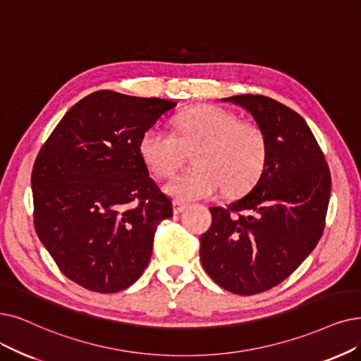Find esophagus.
<instances>
[{"instance_id": "1", "label": "esophagus", "mask_w": 361, "mask_h": 361, "mask_svg": "<svg viewBox=\"0 0 361 361\" xmlns=\"http://www.w3.org/2000/svg\"><path fill=\"white\" fill-rule=\"evenodd\" d=\"M183 209H185V203H182V201H178V200H173V213L179 214Z\"/></svg>"}]
</instances>
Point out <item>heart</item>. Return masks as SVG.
I'll return each instance as SVG.
<instances>
[{
  "mask_svg": "<svg viewBox=\"0 0 361 361\" xmlns=\"http://www.w3.org/2000/svg\"><path fill=\"white\" fill-rule=\"evenodd\" d=\"M175 135L149 127L139 140V155L154 176L170 175L193 152L194 169L173 175L164 192L178 201L238 195L256 183L267 164L268 142L253 121L216 105L185 109L173 118Z\"/></svg>",
  "mask_w": 361,
  "mask_h": 361,
  "instance_id": "obj_1",
  "label": "heart"
}]
</instances>
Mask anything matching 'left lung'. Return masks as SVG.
Wrapping results in <instances>:
<instances>
[{
  "mask_svg": "<svg viewBox=\"0 0 361 361\" xmlns=\"http://www.w3.org/2000/svg\"><path fill=\"white\" fill-rule=\"evenodd\" d=\"M246 109L268 142L267 164L253 190L228 207H210L200 259L225 290L250 296L280 284L322 238L330 171L311 128L271 97L222 99Z\"/></svg>",
  "mask_w": 361,
  "mask_h": 361,
  "instance_id": "1",
  "label": "left lung"
}]
</instances>
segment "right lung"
<instances>
[{
  "mask_svg": "<svg viewBox=\"0 0 361 361\" xmlns=\"http://www.w3.org/2000/svg\"><path fill=\"white\" fill-rule=\"evenodd\" d=\"M175 106L94 92L65 114L37 157L35 231L59 269L84 289L124 290L149 264L157 226L173 209L149 178L139 140Z\"/></svg>",
  "mask_w": 361,
  "mask_h": 361,
  "instance_id": "right-lung-1",
  "label": "right lung"
}]
</instances>
